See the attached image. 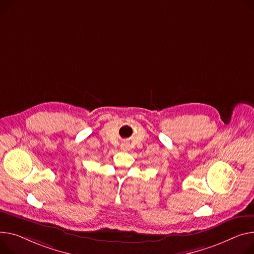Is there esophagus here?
<instances>
[{"label":"esophagus","instance_id":"34e87169","mask_svg":"<svg viewBox=\"0 0 254 254\" xmlns=\"http://www.w3.org/2000/svg\"><path fill=\"white\" fill-rule=\"evenodd\" d=\"M122 150H124V151L128 150V145L127 144H122Z\"/></svg>","mask_w":254,"mask_h":254}]
</instances>
